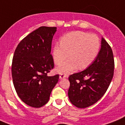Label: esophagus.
Returning <instances> with one entry per match:
<instances>
[{"label":"esophagus","mask_w":125,"mask_h":125,"mask_svg":"<svg viewBox=\"0 0 125 125\" xmlns=\"http://www.w3.org/2000/svg\"><path fill=\"white\" fill-rule=\"evenodd\" d=\"M66 77H67V75L65 74H64V73H60V75H59V78H60V79L65 78H66Z\"/></svg>","instance_id":"obj_1"}]
</instances>
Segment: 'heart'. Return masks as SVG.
Segmentation results:
<instances>
[{
  "mask_svg": "<svg viewBox=\"0 0 125 125\" xmlns=\"http://www.w3.org/2000/svg\"><path fill=\"white\" fill-rule=\"evenodd\" d=\"M61 44H56L53 48V60L58 65L69 60L57 68L59 72L67 73L75 69H85L94 61L99 53L101 43L96 34L82 31H75L66 34L61 37Z\"/></svg>",
  "mask_w": 125,
  "mask_h": 125,
  "instance_id": "1",
  "label": "heart"
}]
</instances>
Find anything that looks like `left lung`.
I'll list each match as a JSON object with an SVG mask.
<instances>
[{
    "mask_svg": "<svg viewBox=\"0 0 125 125\" xmlns=\"http://www.w3.org/2000/svg\"><path fill=\"white\" fill-rule=\"evenodd\" d=\"M101 44L94 61L86 69L69 77V98L77 107L86 108L98 101L112 80L115 66L112 50L104 38Z\"/></svg>",
    "mask_w": 125,
    "mask_h": 125,
    "instance_id": "left-lung-1",
    "label": "left lung"
}]
</instances>
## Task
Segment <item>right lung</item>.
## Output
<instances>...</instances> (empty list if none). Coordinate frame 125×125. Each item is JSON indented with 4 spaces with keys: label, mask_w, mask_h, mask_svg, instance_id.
<instances>
[{
    "label": "right lung",
    "mask_w": 125,
    "mask_h": 125,
    "mask_svg": "<svg viewBox=\"0 0 125 125\" xmlns=\"http://www.w3.org/2000/svg\"><path fill=\"white\" fill-rule=\"evenodd\" d=\"M56 27L42 26L18 45L12 60L11 74L16 93L27 105L39 108L49 101L59 75L48 76L54 68L51 54Z\"/></svg>",
    "instance_id": "1"
}]
</instances>
